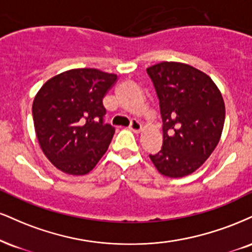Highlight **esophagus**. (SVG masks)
<instances>
[{
	"instance_id": "34e87169",
	"label": "esophagus",
	"mask_w": 252,
	"mask_h": 252,
	"mask_svg": "<svg viewBox=\"0 0 252 252\" xmlns=\"http://www.w3.org/2000/svg\"><path fill=\"white\" fill-rule=\"evenodd\" d=\"M129 129L131 130V131H134L135 134H139V132L142 131V129H143V126H142V124L138 122V121H131V123H130V126Z\"/></svg>"
}]
</instances>
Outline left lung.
<instances>
[{
    "label": "left lung",
    "instance_id": "1",
    "mask_svg": "<svg viewBox=\"0 0 252 252\" xmlns=\"http://www.w3.org/2000/svg\"><path fill=\"white\" fill-rule=\"evenodd\" d=\"M163 121V145L149 155L159 174L180 178L195 172L222 136L225 105L215 82L193 66L160 62L147 69Z\"/></svg>",
    "mask_w": 252,
    "mask_h": 252
}]
</instances>
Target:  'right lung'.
I'll return each instance as SVG.
<instances>
[{
  "label": "right lung",
  "instance_id": "add662e5",
  "mask_svg": "<svg viewBox=\"0 0 252 252\" xmlns=\"http://www.w3.org/2000/svg\"><path fill=\"white\" fill-rule=\"evenodd\" d=\"M117 75L93 68L71 69L48 80L32 102L39 147L64 174L82 176L108 150L115 128L103 123V98Z\"/></svg>",
  "mask_w": 252,
  "mask_h": 252
}]
</instances>
